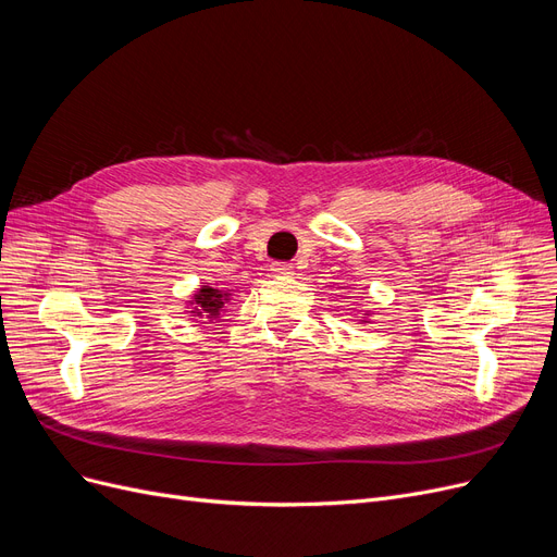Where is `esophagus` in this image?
Segmentation results:
<instances>
[{
	"instance_id": "34e87169",
	"label": "esophagus",
	"mask_w": 557,
	"mask_h": 557,
	"mask_svg": "<svg viewBox=\"0 0 557 557\" xmlns=\"http://www.w3.org/2000/svg\"><path fill=\"white\" fill-rule=\"evenodd\" d=\"M272 272L278 274V276H293L295 274V268L289 262H274L272 264Z\"/></svg>"
}]
</instances>
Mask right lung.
<instances>
[{
	"label": "right lung",
	"mask_w": 557,
	"mask_h": 557,
	"mask_svg": "<svg viewBox=\"0 0 557 557\" xmlns=\"http://www.w3.org/2000/svg\"><path fill=\"white\" fill-rule=\"evenodd\" d=\"M195 304H197V308H195V312L197 314H201V312H208L206 317H215L222 308H224V304H226V295H222L220 289H215V287H208V285H203L199 293L195 295Z\"/></svg>",
	"instance_id": "1"
}]
</instances>
